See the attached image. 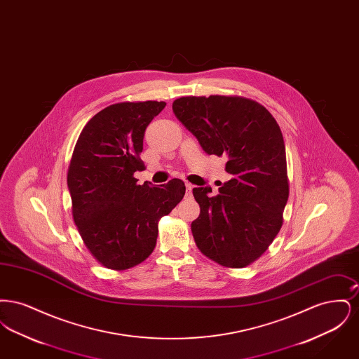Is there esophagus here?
I'll list each match as a JSON object with an SVG mask.
<instances>
[{
	"mask_svg": "<svg viewBox=\"0 0 359 359\" xmlns=\"http://www.w3.org/2000/svg\"><path fill=\"white\" fill-rule=\"evenodd\" d=\"M186 187H187V196H191L192 195V189L195 186H192L191 183H186Z\"/></svg>",
	"mask_w": 359,
	"mask_h": 359,
	"instance_id": "esophagus-1",
	"label": "esophagus"
}]
</instances>
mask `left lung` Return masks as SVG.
Wrapping results in <instances>:
<instances>
[{
    "label": "left lung",
    "instance_id": "left-lung-1",
    "mask_svg": "<svg viewBox=\"0 0 359 359\" xmlns=\"http://www.w3.org/2000/svg\"><path fill=\"white\" fill-rule=\"evenodd\" d=\"M176 118L207 154L226 156L233 177L211 196L192 189L201 207L191 223L198 249L226 268H245L262 256L278 234L290 196L285 144L273 116L238 95L182 97Z\"/></svg>",
    "mask_w": 359,
    "mask_h": 359
}]
</instances>
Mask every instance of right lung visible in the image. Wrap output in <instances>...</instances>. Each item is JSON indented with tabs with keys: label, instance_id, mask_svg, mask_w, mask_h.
I'll return each instance as SVG.
<instances>
[{
	"label": "right lung",
	"instance_id": "1",
	"mask_svg": "<svg viewBox=\"0 0 359 359\" xmlns=\"http://www.w3.org/2000/svg\"><path fill=\"white\" fill-rule=\"evenodd\" d=\"M157 101L120 102L86 123L67 172L72 218L87 250L102 266L125 271L152 255L158 221L183 199L180 179L137 184L147 126L165 107Z\"/></svg>",
	"mask_w": 359,
	"mask_h": 359
}]
</instances>
